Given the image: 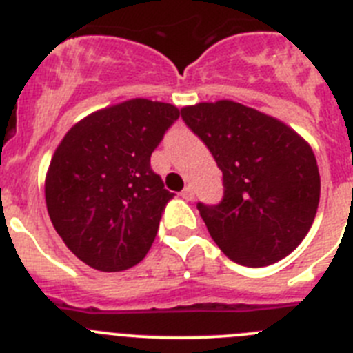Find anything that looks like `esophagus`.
<instances>
[{"instance_id":"obj_1","label":"esophagus","mask_w":353,"mask_h":353,"mask_svg":"<svg viewBox=\"0 0 353 353\" xmlns=\"http://www.w3.org/2000/svg\"><path fill=\"white\" fill-rule=\"evenodd\" d=\"M182 198L187 199V201H192V199H194V187L187 185L182 191Z\"/></svg>"}]
</instances>
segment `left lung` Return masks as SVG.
<instances>
[{
	"mask_svg": "<svg viewBox=\"0 0 353 353\" xmlns=\"http://www.w3.org/2000/svg\"><path fill=\"white\" fill-rule=\"evenodd\" d=\"M182 118L223 171V201L198 203L221 251L244 267H267L295 251L320 201L310 143L285 121L226 99L185 105Z\"/></svg>",
	"mask_w": 353,
	"mask_h": 353,
	"instance_id": "left-lung-1",
	"label": "left lung"
}]
</instances>
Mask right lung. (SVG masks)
<instances>
[{
    "mask_svg": "<svg viewBox=\"0 0 353 353\" xmlns=\"http://www.w3.org/2000/svg\"><path fill=\"white\" fill-rule=\"evenodd\" d=\"M180 109L130 99L93 111L56 146L46 173L49 217L83 263L120 272L146 256L173 192L150 155Z\"/></svg>",
    "mask_w": 353,
    "mask_h": 353,
    "instance_id": "1",
    "label": "right lung"
}]
</instances>
